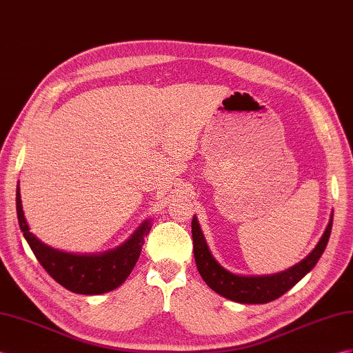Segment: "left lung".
<instances>
[{
  "mask_svg": "<svg viewBox=\"0 0 353 353\" xmlns=\"http://www.w3.org/2000/svg\"><path fill=\"white\" fill-rule=\"evenodd\" d=\"M332 228V214L318 245L303 261L282 273L268 276H239L225 270L212 255L196 218L192 219L194 256L198 271L210 289L231 301L243 304H264L288 292L309 273L328 245Z\"/></svg>",
  "mask_w": 353,
  "mask_h": 353,
  "instance_id": "1",
  "label": "left lung"
}]
</instances>
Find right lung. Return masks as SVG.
Listing matches in <instances>:
<instances>
[{"label":"right lung","mask_w":353,"mask_h":353,"mask_svg":"<svg viewBox=\"0 0 353 353\" xmlns=\"http://www.w3.org/2000/svg\"><path fill=\"white\" fill-rule=\"evenodd\" d=\"M16 210L23 237L43 268L61 286L74 294L83 295L110 292L121 286L137 263L144 237L152 228L150 221H144L119 248L97 255H77L44 245L40 239L30 232L22 209L19 183L16 188Z\"/></svg>","instance_id":"right-lung-1"}]
</instances>
